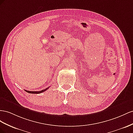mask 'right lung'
I'll return each instance as SVG.
<instances>
[{
    "mask_svg": "<svg viewBox=\"0 0 133 133\" xmlns=\"http://www.w3.org/2000/svg\"><path fill=\"white\" fill-rule=\"evenodd\" d=\"M48 88H46L45 89H44V90H41V91H27V90H25V91L26 92H27L28 93H30V94H40V93H42V92H44L45 91H46L47 90H48Z\"/></svg>",
    "mask_w": 133,
    "mask_h": 133,
    "instance_id": "add662e5",
    "label": "right lung"
}]
</instances>
